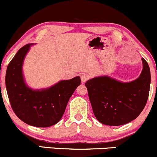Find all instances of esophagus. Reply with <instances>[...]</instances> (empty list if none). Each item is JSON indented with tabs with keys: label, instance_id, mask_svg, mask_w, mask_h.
Segmentation results:
<instances>
[{
	"label": "esophagus",
	"instance_id": "1",
	"mask_svg": "<svg viewBox=\"0 0 157 157\" xmlns=\"http://www.w3.org/2000/svg\"><path fill=\"white\" fill-rule=\"evenodd\" d=\"M89 78H90V77H89V75H86V74H85V73L81 74V79H82V82L83 83L86 82V81H87L88 79H89Z\"/></svg>",
	"mask_w": 157,
	"mask_h": 157
}]
</instances>
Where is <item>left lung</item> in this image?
I'll list each match as a JSON object with an SVG mask.
<instances>
[{
    "label": "left lung",
    "mask_w": 157,
    "mask_h": 157,
    "mask_svg": "<svg viewBox=\"0 0 157 157\" xmlns=\"http://www.w3.org/2000/svg\"><path fill=\"white\" fill-rule=\"evenodd\" d=\"M142 62L140 76L132 82H121L102 75L85 83L94 114L100 123L125 124L136 119L144 110L149 94L151 73L144 58Z\"/></svg>",
    "instance_id": "left-lung-1"
}]
</instances>
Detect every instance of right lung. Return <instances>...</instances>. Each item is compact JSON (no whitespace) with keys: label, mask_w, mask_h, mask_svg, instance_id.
<instances>
[{"label":"right lung","mask_w":157,"mask_h":157,"mask_svg":"<svg viewBox=\"0 0 157 157\" xmlns=\"http://www.w3.org/2000/svg\"><path fill=\"white\" fill-rule=\"evenodd\" d=\"M21 48L7 67L6 86L13 112L29 125L48 127L57 124L65 111L68 100L81 84V78L59 81L46 89L33 90L25 82L22 65L30 46Z\"/></svg>","instance_id":"right-lung-1"}]
</instances>
